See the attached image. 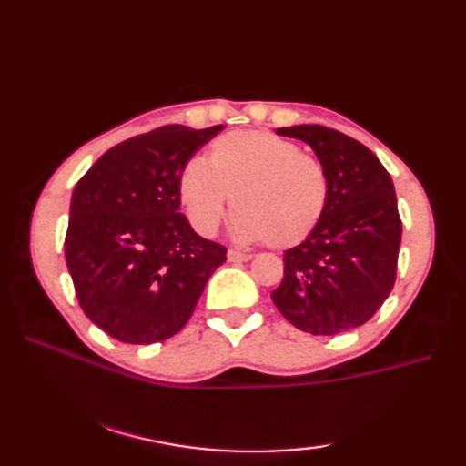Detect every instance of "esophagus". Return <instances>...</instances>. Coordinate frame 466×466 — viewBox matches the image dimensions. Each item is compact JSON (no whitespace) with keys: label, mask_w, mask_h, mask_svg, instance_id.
Segmentation results:
<instances>
[{"label":"esophagus","mask_w":466,"mask_h":466,"mask_svg":"<svg viewBox=\"0 0 466 466\" xmlns=\"http://www.w3.org/2000/svg\"><path fill=\"white\" fill-rule=\"evenodd\" d=\"M250 258H252V254H246V252L234 250V248L228 250V260L230 262H248Z\"/></svg>","instance_id":"34e87169"}]
</instances>
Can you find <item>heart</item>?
I'll list each match as a JSON object with an SVG mask.
<instances>
[{
	"label": "heart",
	"mask_w": 466,
	"mask_h": 466,
	"mask_svg": "<svg viewBox=\"0 0 466 466\" xmlns=\"http://www.w3.org/2000/svg\"><path fill=\"white\" fill-rule=\"evenodd\" d=\"M177 194L202 236L216 234L232 200L240 240L286 250L320 226L330 177L299 144L266 130H238L216 137L208 162L196 157L182 167Z\"/></svg>",
	"instance_id": "heart-1"
}]
</instances>
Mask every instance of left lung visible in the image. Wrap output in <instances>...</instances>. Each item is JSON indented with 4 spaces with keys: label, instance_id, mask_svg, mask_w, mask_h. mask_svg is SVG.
Masks as SVG:
<instances>
[{
    "label": "left lung",
    "instance_id": "1",
    "mask_svg": "<svg viewBox=\"0 0 466 466\" xmlns=\"http://www.w3.org/2000/svg\"><path fill=\"white\" fill-rule=\"evenodd\" d=\"M309 144L330 177L320 226L284 252L276 309L296 329L332 336L369 322L397 280L402 222L390 174L369 147L332 127H279Z\"/></svg>",
    "mask_w": 466,
    "mask_h": 466
}]
</instances>
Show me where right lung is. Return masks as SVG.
Wrapping results in <instances>:
<instances>
[{
    "instance_id": "add662e5",
    "label": "right lung",
    "mask_w": 466,
    "mask_h": 466,
    "mask_svg": "<svg viewBox=\"0 0 466 466\" xmlns=\"http://www.w3.org/2000/svg\"><path fill=\"white\" fill-rule=\"evenodd\" d=\"M224 126L156 127L110 147L69 206L66 262L84 314L116 340L180 332L226 246L198 236L180 210L182 167Z\"/></svg>"
}]
</instances>
